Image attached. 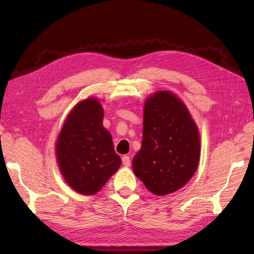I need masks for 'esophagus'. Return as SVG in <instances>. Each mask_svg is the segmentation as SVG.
Returning a JSON list of instances; mask_svg holds the SVG:
<instances>
[{
	"label": "esophagus",
	"instance_id": "esophagus-1",
	"mask_svg": "<svg viewBox=\"0 0 254 254\" xmlns=\"http://www.w3.org/2000/svg\"><path fill=\"white\" fill-rule=\"evenodd\" d=\"M122 163L126 167H130V165H131V159H130V157L128 156H123L122 157Z\"/></svg>",
	"mask_w": 254,
	"mask_h": 254
}]
</instances>
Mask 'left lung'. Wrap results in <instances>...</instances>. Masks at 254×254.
<instances>
[{"instance_id":"1","label":"left lung","mask_w":254,"mask_h":254,"mask_svg":"<svg viewBox=\"0 0 254 254\" xmlns=\"http://www.w3.org/2000/svg\"><path fill=\"white\" fill-rule=\"evenodd\" d=\"M200 157L199 131L186 105L170 91H159L144 102L141 149L133 173L148 190L168 195L196 173Z\"/></svg>"}]
</instances>
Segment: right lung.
Wrapping results in <instances>:
<instances>
[{
	"mask_svg": "<svg viewBox=\"0 0 254 254\" xmlns=\"http://www.w3.org/2000/svg\"><path fill=\"white\" fill-rule=\"evenodd\" d=\"M103 118L104 110L97 97L80 101L67 115L56 141L60 174L81 195L100 191L121 166Z\"/></svg>",
	"mask_w": 254,
	"mask_h": 254,
	"instance_id": "1",
	"label": "right lung"
}]
</instances>
